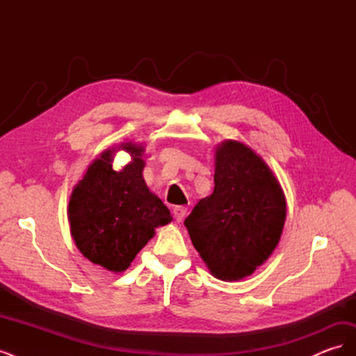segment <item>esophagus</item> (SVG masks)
<instances>
[{
    "mask_svg": "<svg viewBox=\"0 0 356 356\" xmlns=\"http://www.w3.org/2000/svg\"><path fill=\"white\" fill-rule=\"evenodd\" d=\"M174 217H175V220L178 221V222H181L182 220L186 218V215H187V208L186 207H175L174 208Z\"/></svg>",
    "mask_w": 356,
    "mask_h": 356,
    "instance_id": "1",
    "label": "esophagus"
}]
</instances>
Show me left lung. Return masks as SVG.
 I'll return each mask as SVG.
<instances>
[{
  "label": "left lung",
  "mask_w": 356,
  "mask_h": 356,
  "mask_svg": "<svg viewBox=\"0 0 356 356\" xmlns=\"http://www.w3.org/2000/svg\"><path fill=\"white\" fill-rule=\"evenodd\" d=\"M215 187L184 224L211 273L239 281L261 266L281 239L286 203L272 170L250 147L225 141L215 154Z\"/></svg>",
  "instance_id": "left-lung-1"
}]
</instances>
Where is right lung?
<instances>
[{
    "instance_id": "obj_1",
    "label": "right lung",
    "mask_w": 356,
    "mask_h": 356,
    "mask_svg": "<svg viewBox=\"0 0 356 356\" xmlns=\"http://www.w3.org/2000/svg\"><path fill=\"white\" fill-rule=\"evenodd\" d=\"M123 149L131 153V163L115 172L111 149L102 153L75 186L68 207L71 234L80 252L111 272L126 270L154 229L172 220L143 178L144 147L127 143Z\"/></svg>"
}]
</instances>
